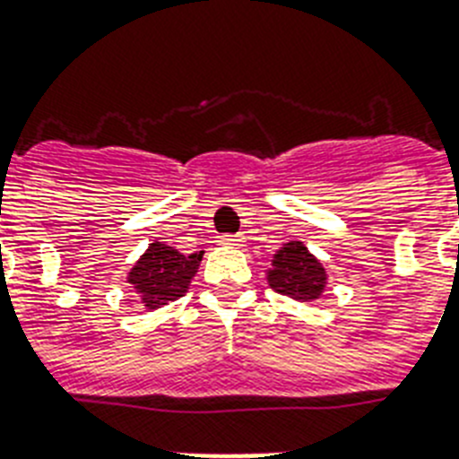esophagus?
<instances>
[{"instance_id":"obj_1","label":"esophagus","mask_w":459,"mask_h":459,"mask_svg":"<svg viewBox=\"0 0 459 459\" xmlns=\"http://www.w3.org/2000/svg\"><path fill=\"white\" fill-rule=\"evenodd\" d=\"M221 244L241 246V244H244V237H241V234H225V237H221Z\"/></svg>"}]
</instances>
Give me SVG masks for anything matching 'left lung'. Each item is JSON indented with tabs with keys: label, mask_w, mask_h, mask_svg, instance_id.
I'll return each mask as SVG.
<instances>
[{
	"label": "left lung",
	"mask_w": 459,
	"mask_h": 459,
	"mask_svg": "<svg viewBox=\"0 0 459 459\" xmlns=\"http://www.w3.org/2000/svg\"><path fill=\"white\" fill-rule=\"evenodd\" d=\"M267 283H270V289L286 298H293L298 302H312L324 295L328 274H325L324 264L316 260V255L309 253L302 241H289L272 257Z\"/></svg>",
	"instance_id": "left-lung-1"
}]
</instances>
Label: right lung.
<instances>
[{
    "instance_id": "right-lung-1",
    "label": "right lung",
    "mask_w": 459,
    "mask_h": 459,
    "mask_svg": "<svg viewBox=\"0 0 459 459\" xmlns=\"http://www.w3.org/2000/svg\"><path fill=\"white\" fill-rule=\"evenodd\" d=\"M202 255L204 251L185 255L173 246L154 241L131 267L126 283H131L135 298L145 305V309H157L187 293Z\"/></svg>"
}]
</instances>
